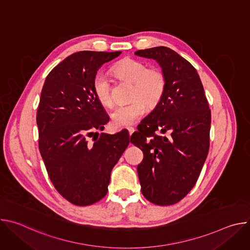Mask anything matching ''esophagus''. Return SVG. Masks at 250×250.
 Instances as JSON below:
<instances>
[{
    "label": "esophagus",
    "instance_id": "34e87169",
    "mask_svg": "<svg viewBox=\"0 0 250 250\" xmlns=\"http://www.w3.org/2000/svg\"><path fill=\"white\" fill-rule=\"evenodd\" d=\"M127 130H128V133H129V135H131L133 132H134V127H132V126H128L127 127Z\"/></svg>",
    "mask_w": 250,
    "mask_h": 250
}]
</instances>
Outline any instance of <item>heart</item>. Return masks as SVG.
<instances>
[{"label":"heart","mask_w":250,"mask_h":250,"mask_svg":"<svg viewBox=\"0 0 250 250\" xmlns=\"http://www.w3.org/2000/svg\"><path fill=\"white\" fill-rule=\"evenodd\" d=\"M114 74L122 80L133 83L129 104H121L112 113V124L116 127H125L135 124L145 115L146 105L154 108L163 99L167 80L159 68L137 59L125 58L113 66ZM93 93L98 102L110 108L113 105L111 81L104 73H98L93 80Z\"/></svg>","instance_id":"b5f03b06"}]
</instances>
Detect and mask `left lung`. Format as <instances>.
Instances as JSON below:
<instances>
[{
  "label": "left lung",
  "mask_w": 250,
  "mask_h": 250,
  "mask_svg": "<svg viewBox=\"0 0 250 250\" xmlns=\"http://www.w3.org/2000/svg\"><path fill=\"white\" fill-rule=\"evenodd\" d=\"M135 55L155 59L167 80L162 101L141 121L130 142L144 152L137 166L141 193L155 205L170 206L200 176L209 148L210 110L197 70L185 58L165 46Z\"/></svg>",
  "instance_id": "left-lung-1"
}]
</instances>
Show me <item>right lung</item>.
Listing matches in <instances>:
<instances>
[{
	"mask_svg": "<svg viewBox=\"0 0 250 250\" xmlns=\"http://www.w3.org/2000/svg\"><path fill=\"white\" fill-rule=\"evenodd\" d=\"M121 53H73L50 71L42 90L37 113L40 151L57 192L76 206L105 196L112 169L129 144L126 131L94 133L109 122L93 93L94 77Z\"/></svg>",
	"mask_w": 250,
	"mask_h": 250,
	"instance_id": "add662e5",
	"label": "right lung"
}]
</instances>
